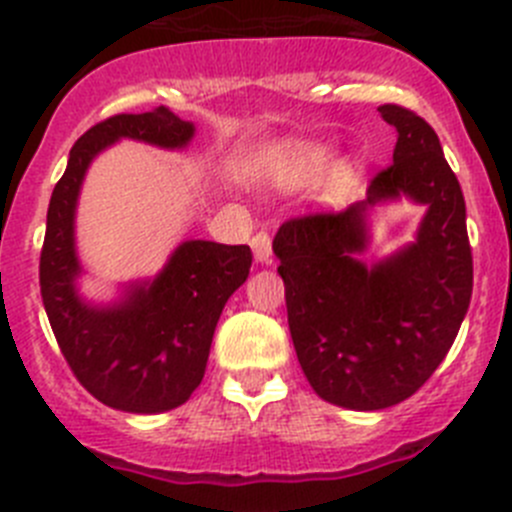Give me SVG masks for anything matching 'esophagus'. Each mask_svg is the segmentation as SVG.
Wrapping results in <instances>:
<instances>
[{"label":"esophagus","mask_w":512,"mask_h":512,"mask_svg":"<svg viewBox=\"0 0 512 512\" xmlns=\"http://www.w3.org/2000/svg\"><path fill=\"white\" fill-rule=\"evenodd\" d=\"M252 252L260 265H272V240L267 232H260L252 237Z\"/></svg>","instance_id":"1"}]
</instances>
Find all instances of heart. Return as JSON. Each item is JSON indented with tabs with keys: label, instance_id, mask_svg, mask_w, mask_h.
<instances>
[{
	"label": "heart",
	"instance_id": "heart-1",
	"mask_svg": "<svg viewBox=\"0 0 512 512\" xmlns=\"http://www.w3.org/2000/svg\"><path fill=\"white\" fill-rule=\"evenodd\" d=\"M331 148L321 141H298L293 146H288L283 156V164H280L278 181L285 189H300V186H308L310 181H315L318 176L326 171V166L331 164ZM348 166H338L336 174H333V184L341 181V176L346 174Z\"/></svg>",
	"mask_w": 512,
	"mask_h": 512
}]
</instances>
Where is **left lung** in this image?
<instances>
[{
  "mask_svg": "<svg viewBox=\"0 0 512 512\" xmlns=\"http://www.w3.org/2000/svg\"><path fill=\"white\" fill-rule=\"evenodd\" d=\"M396 128L394 164L364 202L290 219L272 240L300 369L328 404L379 412L409 399L455 343L472 295L465 197L437 133L417 113L381 105ZM425 207L415 240L369 261L379 206Z\"/></svg>",
  "mask_w": 512,
  "mask_h": 512,
  "instance_id": "1",
  "label": "left lung"
}]
</instances>
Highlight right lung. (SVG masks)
I'll use <instances>...</instances> for the list:
<instances>
[{
    "instance_id": "obj_1",
    "label": "right lung",
    "mask_w": 512,
    "mask_h": 512,
    "mask_svg": "<svg viewBox=\"0 0 512 512\" xmlns=\"http://www.w3.org/2000/svg\"><path fill=\"white\" fill-rule=\"evenodd\" d=\"M197 126L169 108L113 116L78 138L52 191L40 288L52 333L80 384L105 407L161 414L202 384L214 328L229 295L250 275L247 245L186 240L156 275L118 285L116 298L80 293L85 267L75 242L80 191L90 164L118 141L184 151Z\"/></svg>"
}]
</instances>
